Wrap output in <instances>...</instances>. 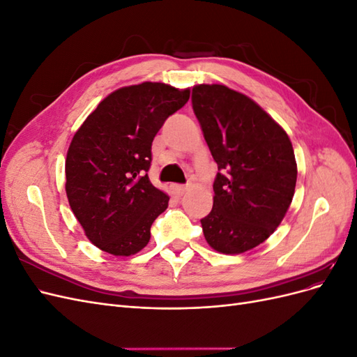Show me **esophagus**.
I'll use <instances>...</instances> for the list:
<instances>
[{
    "instance_id": "1",
    "label": "esophagus",
    "mask_w": 357,
    "mask_h": 357,
    "mask_svg": "<svg viewBox=\"0 0 357 357\" xmlns=\"http://www.w3.org/2000/svg\"><path fill=\"white\" fill-rule=\"evenodd\" d=\"M188 190H189V186H183V185L174 186V193H176V195H178V197L185 195V193H186Z\"/></svg>"
}]
</instances>
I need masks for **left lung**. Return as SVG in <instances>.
I'll list each match as a JSON object with an SVG mask.
<instances>
[{
	"label": "left lung",
	"instance_id": "obj_1",
	"mask_svg": "<svg viewBox=\"0 0 357 357\" xmlns=\"http://www.w3.org/2000/svg\"><path fill=\"white\" fill-rule=\"evenodd\" d=\"M192 104L220 171L202 232L215 252L241 255L284 219L298 176L294 147L261 105L228 86H193Z\"/></svg>",
	"mask_w": 357,
	"mask_h": 357
}]
</instances>
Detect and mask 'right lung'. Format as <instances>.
<instances>
[{
    "label": "right lung",
    "instance_id": "obj_1",
    "mask_svg": "<svg viewBox=\"0 0 357 357\" xmlns=\"http://www.w3.org/2000/svg\"><path fill=\"white\" fill-rule=\"evenodd\" d=\"M190 89L159 82L125 86L107 95L74 134L66 159L70 207L88 240L113 256L147 245L150 226L169 197L146 172L152 143Z\"/></svg>",
    "mask_w": 357,
    "mask_h": 357
}]
</instances>
